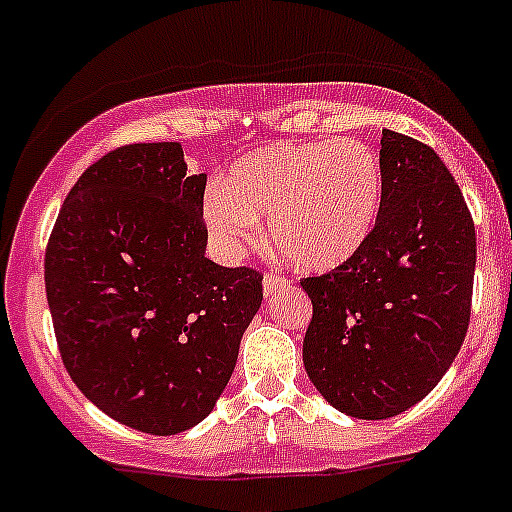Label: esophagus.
Returning <instances> with one entry per match:
<instances>
[{
	"label": "esophagus",
	"instance_id": "esophagus-1",
	"mask_svg": "<svg viewBox=\"0 0 512 512\" xmlns=\"http://www.w3.org/2000/svg\"><path fill=\"white\" fill-rule=\"evenodd\" d=\"M289 286H291V279H286V276L274 274V271L264 276V294H266V296L276 294V291H279V289H289Z\"/></svg>",
	"mask_w": 512,
	"mask_h": 512
}]
</instances>
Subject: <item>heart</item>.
<instances>
[{
  "mask_svg": "<svg viewBox=\"0 0 512 512\" xmlns=\"http://www.w3.org/2000/svg\"><path fill=\"white\" fill-rule=\"evenodd\" d=\"M384 206V165L359 138L274 143L241 155L203 201V221L226 253L271 218V238L294 266L332 271L372 238Z\"/></svg>",
  "mask_w": 512,
  "mask_h": 512,
  "instance_id": "1",
  "label": "heart"
}]
</instances>
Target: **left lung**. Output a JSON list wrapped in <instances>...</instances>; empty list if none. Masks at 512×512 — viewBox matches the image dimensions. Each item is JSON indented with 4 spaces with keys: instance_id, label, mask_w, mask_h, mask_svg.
<instances>
[{
    "instance_id": "left-lung-1",
    "label": "left lung",
    "mask_w": 512,
    "mask_h": 512,
    "mask_svg": "<svg viewBox=\"0 0 512 512\" xmlns=\"http://www.w3.org/2000/svg\"><path fill=\"white\" fill-rule=\"evenodd\" d=\"M384 206L344 266L306 276L304 367L321 397L357 420H387L435 389L465 342L475 223L430 145L382 130Z\"/></svg>"
}]
</instances>
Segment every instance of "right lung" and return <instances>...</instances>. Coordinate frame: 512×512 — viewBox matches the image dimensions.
I'll list each match as a JSON object with an SVG mask.
<instances>
[{
    "label": "right lung",
    "instance_id": "add662e5",
    "mask_svg": "<svg viewBox=\"0 0 512 512\" xmlns=\"http://www.w3.org/2000/svg\"><path fill=\"white\" fill-rule=\"evenodd\" d=\"M186 170L178 143L110 150L67 193L45 253L72 382L148 435L211 415L264 299V274L206 259V173Z\"/></svg>",
    "mask_w": 512,
    "mask_h": 512
}]
</instances>
